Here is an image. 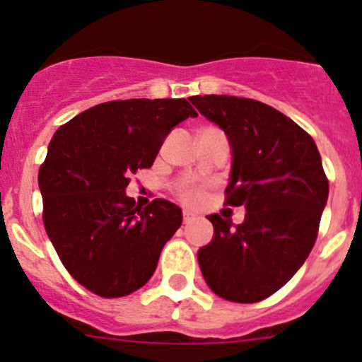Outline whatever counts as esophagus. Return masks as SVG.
Listing matches in <instances>:
<instances>
[{
  "label": "esophagus",
  "mask_w": 362,
  "mask_h": 362,
  "mask_svg": "<svg viewBox=\"0 0 362 362\" xmlns=\"http://www.w3.org/2000/svg\"><path fill=\"white\" fill-rule=\"evenodd\" d=\"M192 219H194V214H191L189 211L184 212V223H191Z\"/></svg>",
  "instance_id": "esophagus-1"
}]
</instances>
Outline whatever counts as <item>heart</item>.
Listing matches in <instances>:
<instances>
[{
  "mask_svg": "<svg viewBox=\"0 0 362 362\" xmlns=\"http://www.w3.org/2000/svg\"><path fill=\"white\" fill-rule=\"evenodd\" d=\"M204 189L197 187V185H185V187H182L180 191H178V198H180L185 205H192V207H194V205H200L202 202H204Z\"/></svg>",
  "mask_w": 362,
  "mask_h": 362,
  "instance_id": "obj_1",
  "label": "heart"
}]
</instances>
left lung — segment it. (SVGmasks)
I'll list each match as a JSON object with an SVG mask.
<instances>
[{
  "mask_svg": "<svg viewBox=\"0 0 362 362\" xmlns=\"http://www.w3.org/2000/svg\"><path fill=\"white\" fill-rule=\"evenodd\" d=\"M191 101L227 134L234 158L225 204L246 209L235 228L219 214L207 216L214 238L198 250V264L221 298L261 302L288 284L313 250L329 198L322 157L313 137L269 105L227 94Z\"/></svg>",
  "mask_w": 362,
  "mask_h": 362,
  "instance_id": "8db88e82",
  "label": "left lung"
}]
</instances>
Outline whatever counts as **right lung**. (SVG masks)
I'll return each instance as SVG.
<instances>
[{
	"label": "right lung",
	"instance_id": "add662e5",
	"mask_svg": "<svg viewBox=\"0 0 362 362\" xmlns=\"http://www.w3.org/2000/svg\"><path fill=\"white\" fill-rule=\"evenodd\" d=\"M197 110L178 100H117L83 110L55 132L40 164L42 221L69 275L103 298L143 288L182 225L168 200L144 209L124 194L151 168L165 135Z\"/></svg>",
	"mask_w": 362,
	"mask_h": 362
}]
</instances>
